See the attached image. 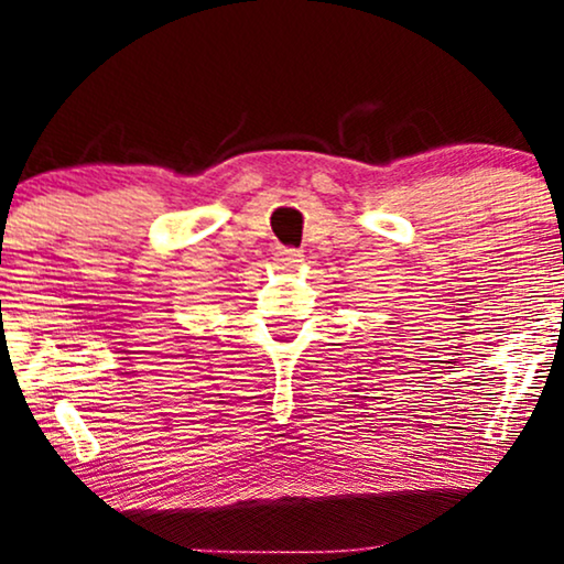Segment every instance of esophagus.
Here are the masks:
<instances>
[{
	"label": "esophagus",
	"instance_id": "esophagus-1",
	"mask_svg": "<svg viewBox=\"0 0 564 564\" xmlns=\"http://www.w3.org/2000/svg\"><path fill=\"white\" fill-rule=\"evenodd\" d=\"M273 260L278 262L281 268H294L296 262H302V252L299 250H291V247H278Z\"/></svg>",
	"mask_w": 564,
	"mask_h": 564
}]
</instances>
